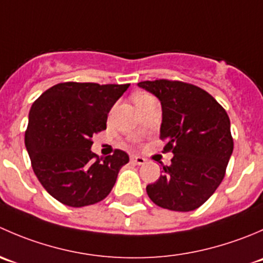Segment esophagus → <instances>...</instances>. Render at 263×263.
I'll list each match as a JSON object with an SVG mask.
<instances>
[{
    "instance_id": "1",
    "label": "esophagus",
    "mask_w": 263,
    "mask_h": 263,
    "mask_svg": "<svg viewBox=\"0 0 263 263\" xmlns=\"http://www.w3.org/2000/svg\"><path fill=\"white\" fill-rule=\"evenodd\" d=\"M131 161L136 165H144L146 163V159L142 158V156H137V155H132L131 156Z\"/></svg>"
}]
</instances>
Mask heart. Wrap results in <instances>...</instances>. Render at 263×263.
<instances>
[{"instance_id":"1","label":"heart","mask_w":263,"mask_h":263,"mask_svg":"<svg viewBox=\"0 0 263 263\" xmlns=\"http://www.w3.org/2000/svg\"><path fill=\"white\" fill-rule=\"evenodd\" d=\"M150 98H151L150 95H147V94H139L136 98H135V102H136V103L144 102V100L150 99Z\"/></svg>"}]
</instances>
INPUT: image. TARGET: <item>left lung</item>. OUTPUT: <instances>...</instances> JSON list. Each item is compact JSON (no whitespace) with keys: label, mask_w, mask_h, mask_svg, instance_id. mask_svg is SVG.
Wrapping results in <instances>:
<instances>
[{"label":"left lung","mask_w":263,"mask_h":263,"mask_svg":"<svg viewBox=\"0 0 263 263\" xmlns=\"http://www.w3.org/2000/svg\"><path fill=\"white\" fill-rule=\"evenodd\" d=\"M161 104L160 139L171 165L146 192L155 205L172 211H192L210 198L224 179L233 153L230 119L224 108L201 87L182 81L139 82Z\"/></svg>","instance_id":"left-lung-1"}]
</instances>
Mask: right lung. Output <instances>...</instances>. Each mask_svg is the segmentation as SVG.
<instances>
[{
	"instance_id": "1",
	"label": "right lung",
	"mask_w": 263,
	"mask_h": 263,
	"mask_svg": "<svg viewBox=\"0 0 263 263\" xmlns=\"http://www.w3.org/2000/svg\"><path fill=\"white\" fill-rule=\"evenodd\" d=\"M129 84L61 82L31 105L25 146L47 192L71 208L94 205L112 191L127 153L99 158L92 135L107 128L108 113Z\"/></svg>"
}]
</instances>
